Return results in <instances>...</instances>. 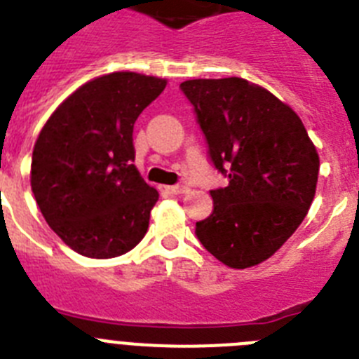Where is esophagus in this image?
<instances>
[{
  "mask_svg": "<svg viewBox=\"0 0 359 359\" xmlns=\"http://www.w3.org/2000/svg\"><path fill=\"white\" fill-rule=\"evenodd\" d=\"M167 190H169L170 194H185V192H189V187L172 185V187H167Z\"/></svg>",
  "mask_w": 359,
  "mask_h": 359,
  "instance_id": "34e87169",
  "label": "esophagus"
}]
</instances>
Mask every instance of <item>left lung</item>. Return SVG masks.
<instances>
[{
  "label": "left lung",
  "instance_id": "left-lung-1",
  "mask_svg": "<svg viewBox=\"0 0 359 359\" xmlns=\"http://www.w3.org/2000/svg\"><path fill=\"white\" fill-rule=\"evenodd\" d=\"M192 104L215 169L214 210L196 223L199 243L236 269L273 255L294 233L316 192L320 160L298 115L239 77L180 84Z\"/></svg>",
  "mask_w": 359,
  "mask_h": 359
}]
</instances>
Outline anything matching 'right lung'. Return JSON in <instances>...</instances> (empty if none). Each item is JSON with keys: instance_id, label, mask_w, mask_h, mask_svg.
Instances as JSON below:
<instances>
[{"instance_id": "add662e5", "label": "right lung", "mask_w": 359, "mask_h": 359, "mask_svg": "<svg viewBox=\"0 0 359 359\" xmlns=\"http://www.w3.org/2000/svg\"><path fill=\"white\" fill-rule=\"evenodd\" d=\"M165 86L142 73L102 75L69 95L41 129L32 192L50 228L81 255H123L147 233L158 192L133 165V128Z\"/></svg>"}]
</instances>
